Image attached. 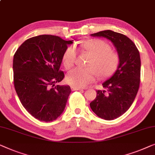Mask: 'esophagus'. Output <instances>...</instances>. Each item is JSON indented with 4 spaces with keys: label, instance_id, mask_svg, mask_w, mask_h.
<instances>
[{
    "label": "esophagus",
    "instance_id": "1",
    "mask_svg": "<svg viewBox=\"0 0 155 155\" xmlns=\"http://www.w3.org/2000/svg\"><path fill=\"white\" fill-rule=\"evenodd\" d=\"M71 91H83L82 88H78V87H76V86H71Z\"/></svg>",
    "mask_w": 155,
    "mask_h": 155
}]
</instances>
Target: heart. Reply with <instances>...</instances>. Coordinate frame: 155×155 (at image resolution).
Listing matches in <instances>:
<instances>
[{
    "label": "heart",
    "mask_w": 155,
    "mask_h": 155,
    "mask_svg": "<svg viewBox=\"0 0 155 155\" xmlns=\"http://www.w3.org/2000/svg\"><path fill=\"white\" fill-rule=\"evenodd\" d=\"M81 51L92 57L87 64L88 68H75L67 74L66 81L73 86L83 88L92 84L98 77L104 80L112 77L119 68L121 59L117 52L112 51L110 43L101 39L84 41L81 43ZM77 51L74 45L67 47L62 57L65 68L74 66Z\"/></svg>",
    "instance_id": "1"
}]
</instances>
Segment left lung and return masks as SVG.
Here are the masks:
<instances>
[{
	"label": "left lung",
	"mask_w": 155,
	"mask_h": 155,
	"mask_svg": "<svg viewBox=\"0 0 155 155\" xmlns=\"http://www.w3.org/2000/svg\"><path fill=\"white\" fill-rule=\"evenodd\" d=\"M112 41L120 56L119 68L102 84L104 90L97 91L90 103L93 112L105 120H113L124 114L134 102L140 86V57L135 43L125 35L105 30L91 34Z\"/></svg>",
	"instance_id": "8db88e82"
}]
</instances>
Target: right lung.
I'll list each match as a JSON object with an SVG mask.
<instances>
[{"mask_svg": "<svg viewBox=\"0 0 155 155\" xmlns=\"http://www.w3.org/2000/svg\"><path fill=\"white\" fill-rule=\"evenodd\" d=\"M72 41L40 35L25 41L13 58L14 86L21 103L34 118L53 121L64 111L71 88L60 86L62 57Z\"/></svg>", "mask_w": 155, "mask_h": 155, "instance_id": "add662e5", "label": "right lung"}]
</instances>
